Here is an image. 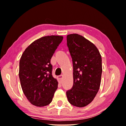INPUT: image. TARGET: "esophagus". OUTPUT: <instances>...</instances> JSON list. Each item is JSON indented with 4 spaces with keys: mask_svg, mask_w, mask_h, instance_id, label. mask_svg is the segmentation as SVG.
I'll return each mask as SVG.
<instances>
[{
    "mask_svg": "<svg viewBox=\"0 0 126 126\" xmlns=\"http://www.w3.org/2000/svg\"><path fill=\"white\" fill-rule=\"evenodd\" d=\"M63 77V75H59V76H58V80H59V83H62V81Z\"/></svg>",
    "mask_w": 126,
    "mask_h": 126,
    "instance_id": "1",
    "label": "esophagus"
}]
</instances>
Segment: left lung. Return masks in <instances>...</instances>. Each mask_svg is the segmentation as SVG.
I'll return each mask as SVG.
<instances>
[{"instance_id":"1","label":"left lung","mask_w":126,"mask_h":126,"mask_svg":"<svg viewBox=\"0 0 126 126\" xmlns=\"http://www.w3.org/2000/svg\"><path fill=\"white\" fill-rule=\"evenodd\" d=\"M73 63L74 84L66 92L68 102L82 108L89 104L98 92L102 75V58L94 45L78 34L67 36Z\"/></svg>"}]
</instances>
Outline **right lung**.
<instances>
[{
	"label": "right lung",
	"mask_w": 126,
	"mask_h": 126,
	"mask_svg": "<svg viewBox=\"0 0 126 126\" xmlns=\"http://www.w3.org/2000/svg\"><path fill=\"white\" fill-rule=\"evenodd\" d=\"M63 37H41L29 45L22 54L19 63V78L24 94L32 104L38 107L51 102L58 88L52 75L50 61Z\"/></svg>",
	"instance_id": "obj_1"
}]
</instances>
